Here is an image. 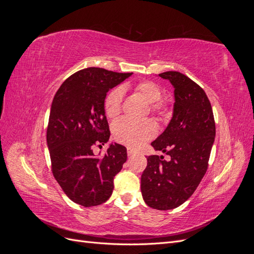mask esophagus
<instances>
[{"label":"esophagus","mask_w":254,"mask_h":254,"mask_svg":"<svg viewBox=\"0 0 254 254\" xmlns=\"http://www.w3.org/2000/svg\"><path fill=\"white\" fill-rule=\"evenodd\" d=\"M135 153V151L133 150V149H131V148H127V155L128 156H133Z\"/></svg>","instance_id":"esophagus-1"}]
</instances>
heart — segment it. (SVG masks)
<instances>
[{"label":"heart","instance_id":"1","mask_svg":"<svg viewBox=\"0 0 254 254\" xmlns=\"http://www.w3.org/2000/svg\"><path fill=\"white\" fill-rule=\"evenodd\" d=\"M135 92L150 104L151 113L160 118L163 117L168 106V101L166 98L161 97L162 92L157 83L149 80L141 81L135 86ZM123 94H124L123 89L117 87L112 89L106 96L104 109L109 119H115L120 115L122 111ZM112 131L115 141L128 147L137 148L157 134V125L151 120L135 121L124 118L114 123Z\"/></svg>","mask_w":254,"mask_h":254}]
</instances>
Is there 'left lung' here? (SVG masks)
I'll use <instances>...</instances> for the list:
<instances>
[{
	"instance_id": "left-lung-1",
	"label": "left lung",
	"mask_w": 254,
	"mask_h": 254,
	"mask_svg": "<svg viewBox=\"0 0 254 254\" xmlns=\"http://www.w3.org/2000/svg\"><path fill=\"white\" fill-rule=\"evenodd\" d=\"M159 76L175 88L174 114L151 145L171 160H163V156L147 158L141 190L146 204L165 211L181 205L196 190L209 166L216 129L211 103L200 86L180 72Z\"/></svg>"
}]
</instances>
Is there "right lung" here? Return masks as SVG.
I'll list each match as a JSON object with an SVG mask.
<instances>
[{"mask_svg":"<svg viewBox=\"0 0 254 254\" xmlns=\"http://www.w3.org/2000/svg\"><path fill=\"white\" fill-rule=\"evenodd\" d=\"M131 74L83 68L66 78L54 96L47 129L52 173L75 203L89 207L108 200L114 177L126 162L123 145L111 144L104 157L92 148L110 137L104 109L107 92Z\"/></svg>","mask_w":254,"mask_h":254,"instance_id":"1","label":"right lung"}]
</instances>
